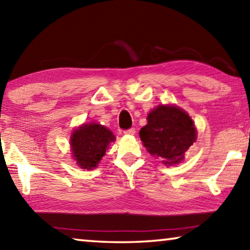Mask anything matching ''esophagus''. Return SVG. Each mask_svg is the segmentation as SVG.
I'll return each instance as SVG.
<instances>
[{
    "mask_svg": "<svg viewBox=\"0 0 250 250\" xmlns=\"http://www.w3.org/2000/svg\"><path fill=\"white\" fill-rule=\"evenodd\" d=\"M125 134H130V135H133L135 133V129L134 128H131V129H128L125 131Z\"/></svg>",
    "mask_w": 250,
    "mask_h": 250,
    "instance_id": "esophagus-1",
    "label": "esophagus"
}]
</instances>
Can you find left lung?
<instances>
[{"label": "left lung", "mask_w": 250, "mask_h": 250, "mask_svg": "<svg viewBox=\"0 0 250 250\" xmlns=\"http://www.w3.org/2000/svg\"><path fill=\"white\" fill-rule=\"evenodd\" d=\"M140 139L149 153L166 166L179 164L196 140V129L188 113L176 105H159L147 115Z\"/></svg>", "instance_id": "obj_1"}]
</instances>
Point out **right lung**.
<instances>
[{"mask_svg": "<svg viewBox=\"0 0 250 250\" xmlns=\"http://www.w3.org/2000/svg\"><path fill=\"white\" fill-rule=\"evenodd\" d=\"M115 140V135L104 125L94 122L80 125L70 137L73 158L82 168L92 170L103 159L109 143Z\"/></svg>", "mask_w": 250, "mask_h": 250, "instance_id": "right-lung-1", "label": "right lung"}]
</instances>
